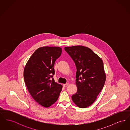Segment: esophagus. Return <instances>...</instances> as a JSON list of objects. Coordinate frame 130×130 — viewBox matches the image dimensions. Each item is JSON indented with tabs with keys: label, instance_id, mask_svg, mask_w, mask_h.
I'll list each match as a JSON object with an SVG mask.
<instances>
[{
	"label": "esophagus",
	"instance_id": "34e87169",
	"mask_svg": "<svg viewBox=\"0 0 130 130\" xmlns=\"http://www.w3.org/2000/svg\"><path fill=\"white\" fill-rule=\"evenodd\" d=\"M68 85H69V83L64 84H63V86L64 87H66L68 86Z\"/></svg>",
	"mask_w": 130,
	"mask_h": 130
}]
</instances>
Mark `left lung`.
Here are the masks:
<instances>
[{"label":"left lung","instance_id":"obj_1","mask_svg":"<svg viewBox=\"0 0 130 130\" xmlns=\"http://www.w3.org/2000/svg\"><path fill=\"white\" fill-rule=\"evenodd\" d=\"M76 67L77 92L72 96L73 102L81 108L92 105L103 89L106 80L103 62L90 48L74 46L65 47Z\"/></svg>","mask_w":130,"mask_h":130}]
</instances>
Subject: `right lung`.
I'll return each instance as SVG.
<instances>
[{
  "instance_id": "1",
  "label": "right lung",
  "mask_w": 130,
  "mask_h": 130,
  "mask_svg": "<svg viewBox=\"0 0 130 130\" xmlns=\"http://www.w3.org/2000/svg\"><path fill=\"white\" fill-rule=\"evenodd\" d=\"M61 52V48L58 47L39 48L24 68V81L29 93L36 102L44 107L55 103L62 90V85L53 78L55 63Z\"/></svg>"
}]
</instances>
